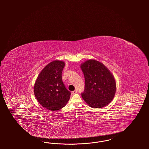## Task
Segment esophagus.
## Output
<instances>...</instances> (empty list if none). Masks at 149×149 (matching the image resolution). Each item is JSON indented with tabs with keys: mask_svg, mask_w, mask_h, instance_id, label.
I'll list each match as a JSON object with an SVG mask.
<instances>
[{
	"mask_svg": "<svg viewBox=\"0 0 149 149\" xmlns=\"http://www.w3.org/2000/svg\"><path fill=\"white\" fill-rule=\"evenodd\" d=\"M77 92H78V91H77V90H75V91H74L71 92V94H74L77 93Z\"/></svg>",
	"mask_w": 149,
	"mask_h": 149,
	"instance_id": "34e87169",
	"label": "esophagus"
}]
</instances>
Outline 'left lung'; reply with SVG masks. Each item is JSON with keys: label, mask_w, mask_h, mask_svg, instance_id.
<instances>
[{"label": "left lung", "mask_w": 149, "mask_h": 149, "mask_svg": "<svg viewBox=\"0 0 149 149\" xmlns=\"http://www.w3.org/2000/svg\"><path fill=\"white\" fill-rule=\"evenodd\" d=\"M85 78L82 98L92 108L106 106L113 99L116 83L113 75L102 63L88 60L80 65Z\"/></svg>", "instance_id": "left-lung-1"}]
</instances>
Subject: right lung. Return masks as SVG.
<instances>
[{
	"instance_id": "obj_1",
	"label": "right lung",
	"mask_w": 149,
	"mask_h": 149,
	"mask_svg": "<svg viewBox=\"0 0 149 149\" xmlns=\"http://www.w3.org/2000/svg\"><path fill=\"white\" fill-rule=\"evenodd\" d=\"M64 61L55 60L47 64L36 80L34 94L39 103L50 111H55L65 106L71 93L62 80Z\"/></svg>"
}]
</instances>
